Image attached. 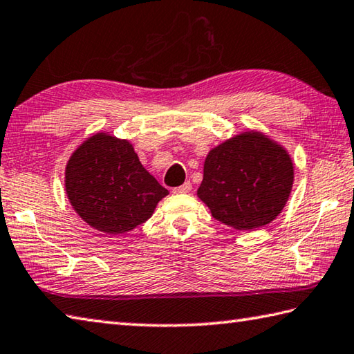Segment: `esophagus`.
Returning <instances> with one entry per match:
<instances>
[{
    "mask_svg": "<svg viewBox=\"0 0 354 354\" xmlns=\"http://www.w3.org/2000/svg\"><path fill=\"white\" fill-rule=\"evenodd\" d=\"M192 190V183H184L183 185H179V187H175L173 189V194H189V192Z\"/></svg>",
    "mask_w": 354,
    "mask_h": 354,
    "instance_id": "esophagus-1",
    "label": "esophagus"
}]
</instances>
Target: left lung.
<instances>
[{
  "mask_svg": "<svg viewBox=\"0 0 354 354\" xmlns=\"http://www.w3.org/2000/svg\"><path fill=\"white\" fill-rule=\"evenodd\" d=\"M292 183L294 167L283 147L248 131L209 151L198 196L215 220L250 230L283 210Z\"/></svg>",
  "mask_w": 354,
  "mask_h": 354,
  "instance_id": "left-lung-1",
  "label": "left lung"
}]
</instances>
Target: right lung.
Wrapping results in <instances>:
<instances>
[{"label": "right lung", "instance_id": "add662e5", "mask_svg": "<svg viewBox=\"0 0 354 354\" xmlns=\"http://www.w3.org/2000/svg\"><path fill=\"white\" fill-rule=\"evenodd\" d=\"M65 178L69 203L82 220L113 235L145 223L169 195L128 140L105 133L94 134L73 153Z\"/></svg>", "mask_w": 354, "mask_h": 354}]
</instances>
